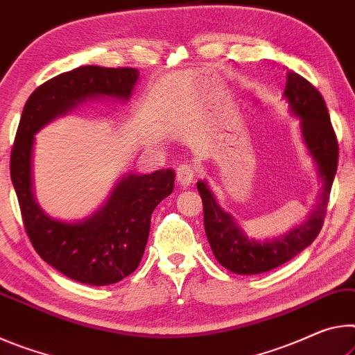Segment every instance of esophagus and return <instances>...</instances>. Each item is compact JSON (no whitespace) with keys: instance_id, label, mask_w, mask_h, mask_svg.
<instances>
[{"instance_id":"esophagus-1","label":"esophagus","mask_w":355,"mask_h":355,"mask_svg":"<svg viewBox=\"0 0 355 355\" xmlns=\"http://www.w3.org/2000/svg\"><path fill=\"white\" fill-rule=\"evenodd\" d=\"M195 166L193 165H189V164H184V165H179L178 170H176V178H178V182L181 185H190L191 182L195 181Z\"/></svg>"}]
</instances>
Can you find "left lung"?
<instances>
[{"label": "left lung", "instance_id": "obj_1", "mask_svg": "<svg viewBox=\"0 0 355 355\" xmlns=\"http://www.w3.org/2000/svg\"><path fill=\"white\" fill-rule=\"evenodd\" d=\"M286 75L284 97L291 113L300 118L302 138L322 181V193L309 220L275 239H248L234 217L220 207L207 182L196 184L205 211L206 236L214 257L225 269L239 275H257L275 269L304 252L316 239L324 225L330 189L338 165V141L321 92L299 73L289 71Z\"/></svg>", "mask_w": 355, "mask_h": 355}]
</instances>
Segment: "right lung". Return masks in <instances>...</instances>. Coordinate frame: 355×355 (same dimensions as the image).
I'll use <instances>...</instances> for the list:
<instances>
[{"label":"right lung","instance_id":"add662e5","mask_svg":"<svg viewBox=\"0 0 355 355\" xmlns=\"http://www.w3.org/2000/svg\"><path fill=\"white\" fill-rule=\"evenodd\" d=\"M138 75L132 67L83 66L45 81L25 103L10 153V179L34 250L62 275L92 286L118 283L137 269L150 216L174 189V171L125 174L97 212L80 222H62L46 216L34 198V135L88 98L129 101Z\"/></svg>","mask_w":355,"mask_h":355}]
</instances>
